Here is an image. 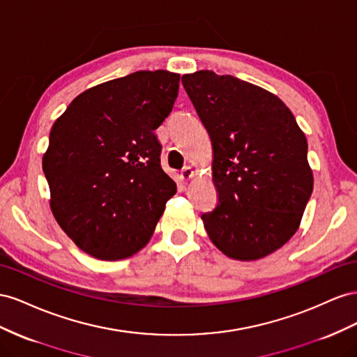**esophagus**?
<instances>
[{"mask_svg":"<svg viewBox=\"0 0 357 357\" xmlns=\"http://www.w3.org/2000/svg\"><path fill=\"white\" fill-rule=\"evenodd\" d=\"M192 176H195V170H192L191 166H185L181 170V179L182 181H190Z\"/></svg>","mask_w":357,"mask_h":357,"instance_id":"obj_1","label":"esophagus"}]
</instances>
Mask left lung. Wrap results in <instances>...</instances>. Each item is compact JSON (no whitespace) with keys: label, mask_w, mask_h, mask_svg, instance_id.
Here are the masks:
<instances>
[{"label":"left lung","mask_w":357,"mask_h":357,"mask_svg":"<svg viewBox=\"0 0 357 357\" xmlns=\"http://www.w3.org/2000/svg\"><path fill=\"white\" fill-rule=\"evenodd\" d=\"M212 142L217 208L202 215L209 239L235 260L269 256L296 233L314 178L308 144L269 91L211 70L182 76Z\"/></svg>","instance_id":"obj_1"}]
</instances>
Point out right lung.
<instances>
[{
  "mask_svg": "<svg viewBox=\"0 0 357 357\" xmlns=\"http://www.w3.org/2000/svg\"><path fill=\"white\" fill-rule=\"evenodd\" d=\"M178 89V73L136 71L84 91L52 126L43 155L50 209L89 256L121 260L140 251L176 192L155 130Z\"/></svg>",
  "mask_w": 357,
  "mask_h": 357,
  "instance_id": "right-lung-1",
  "label": "right lung"
}]
</instances>
